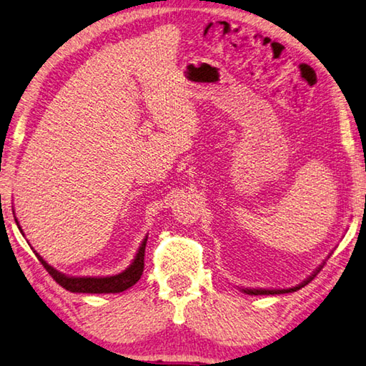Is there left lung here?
Instances as JSON below:
<instances>
[{"mask_svg": "<svg viewBox=\"0 0 366 366\" xmlns=\"http://www.w3.org/2000/svg\"><path fill=\"white\" fill-rule=\"evenodd\" d=\"M322 265H320V268H317V272L312 274L310 278H307L302 285H299V286H294V287H290V290H242V292H246V294H251V296H270V294H286V292H294V291H297V290H300V287H304L307 283H309V281H312L313 280V277H315V274L322 270Z\"/></svg>", "mask_w": 366, "mask_h": 366, "instance_id": "left-lung-1", "label": "left lung"}]
</instances>
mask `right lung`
Wrapping results in <instances>:
<instances>
[{
  "label": "right lung",
  "mask_w": 366,
  "mask_h": 366,
  "mask_svg": "<svg viewBox=\"0 0 366 366\" xmlns=\"http://www.w3.org/2000/svg\"><path fill=\"white\" fill-rule=\"evenodd\" d=\"M16 219V217H14ZM16 223L19 227V222L16 219ZM21 229V227H19ZM22 233V229H21ZM24 234V233H22ZM146 241L147 236L144 238V241L141 242V246L138 249V254L134 260L132 262V265L127 268L119 274H114V277H104V278H93V277H81V278H75V277H66L64 273H59L57 270H54L53 267L48 265L46 262L43 260V257L36 251L35 255L38 257V260L41 262L43 267L46 268V272L53 277V280L56 281L57 285H61L64 290H67L70 292H86V294H106V292H122L132 287L137 281L141 278L144 270V251H146Z\"/></svg>",
  "instance_id": "right-lung-1"
}]
</instances>
